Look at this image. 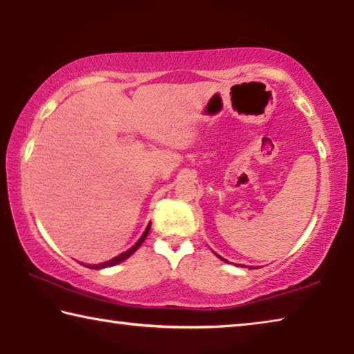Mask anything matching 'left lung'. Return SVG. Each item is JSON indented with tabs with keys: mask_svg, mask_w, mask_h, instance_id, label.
I'll return each mask as SVG.
<instances>
[{
	"mask_svg": "<svg viewBox=\"0 0 354 354\" xmlns=\"http://www.w3.org/2000/svg\"><path fill=\"white\" fill-rule=\"evenodd\" d=\"M217 256H218V254H217ZM218 257H220V256H218ZM220 259H223V257H220ZM223 261H225V259H223ZM225 262H227V261H225Z\"/></svg>",
	"mask_w": 354,
	"mask_h": 354,
	"instance_id": "left-lung-1",
	"label": "left lung"
}]
</instances>
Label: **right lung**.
<instances>
[{"instance_id": "add662e5", "label": "right lung", "mask_w": 354, "mask_h": 354, "mask_svg": "<svg viewBox=\"0 0 354 354\" xmlns=\"http://www.w3.org/2000/svg\"><path fill=\"white\" fill-rule=\"evenodd\" d=\"M149 226H151V223H149L148 226H147V230H145V232H143L142 234V237L139 239V241H137V243L134 245L133 248H129L128 251H124V253H122V254H118V256H115V257H112L111 261H107V262H103V263H97V266H88V268H106V267H112V266H117V263H120V262H123L124 259H128V257L131 256V254H134V251L140 247L142 245V242L145 241V237L148 236V231H149Z\"/></svg>"}]
</instances>
